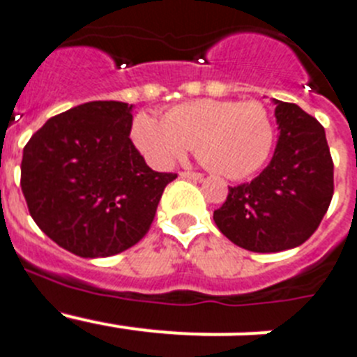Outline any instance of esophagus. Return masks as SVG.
<instances>
[{
	"label": "esophagus",
	"instance_id": "obj_1",
	"mask_svg": "<svg viewBox=\"0 0 357 357\" xmlns=\"http://www.w3.org/2000/svg\"><path fill=\"white\" fill-rule=\"evenodd\" d=\"M181 176L182 178H188V181H204V175L195 172H181Z\"/></svg>",
	"mask_w": 357,
	"mask_h": 357
}]
</instances>
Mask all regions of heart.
Segmentation results:
<instances>
[{
  "instance_id": "1",
  "label": "heart",
  "mask_w": 357,
  "mask_h": 357,
  "mask_svg": "<svg viewBox=\"0 0 357 357\" xmlns=\"http://www.w3.org/2000/svg\"><path fill=\"white\" fill-rule=\"evenodd\" d=\"M130 137L157 168L182 160L195 146L206 168L238 181L259 172L270 159L275 125L259 102L202 98L172 107L162 121L139 112L132 121Z\"/></svg>"
}]
</instances>
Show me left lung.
<instances>
[{"mask_svg": "<svg viewBox=\"0 0 357 357\" xmlns=\"http://www.w3.org/2000/svg\"><path fill=\"white\" fill-rule=\"evenodd\" d=\"M275 102V100H273ZM279 139L266 168L229 188L214 223L250 252L288 250L311 238L334 193V166L326 130L295 103L275 102Z\"/></svg>", "mask_w": 357, "mask_h": 357, "instance_id": "left-lung-1", "label": "left lung"}]
</instances>
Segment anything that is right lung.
Returning a JSON list of instances; mask_svg holds the SVG:
<instances>
[{
	"mask_svg": "<svg viewBox=\"0 0 357 357\" xmlns=\"http://www.w3.org/2000/svg\"><path fill=\"white\" fill-rule=\"evenodd\" d=\"M132 109L89 102L50 118L23 150L21 189L33 222L87 259L134 247L175 173L144 162L130 141Z\"/></svg>",
	"mask_w": 357,
	"mask_h": 357,
	"instance_id": "1",
	"label": "right lung"
}]
</instances>
